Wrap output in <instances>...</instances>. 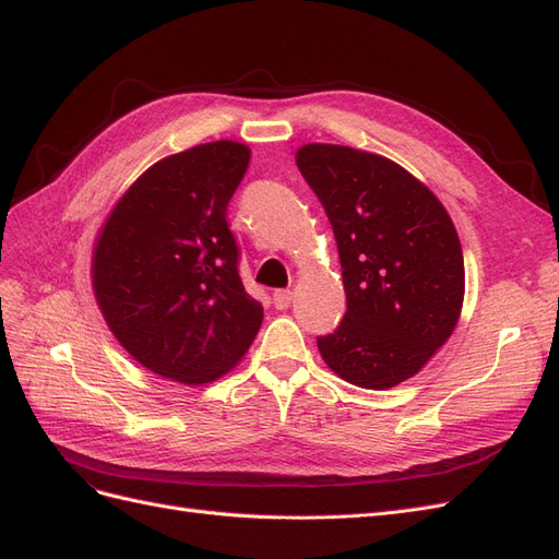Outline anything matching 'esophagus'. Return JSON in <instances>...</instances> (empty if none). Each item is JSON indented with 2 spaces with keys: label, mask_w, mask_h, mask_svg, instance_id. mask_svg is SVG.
<instances>
[{
  "label": "esophagus",
  "mask_w": 559,
  "mask_h": 559,
  "mask_svg": "<svg viewBox=\"0 0 559 559\" xmlns=\"http://www.w3.org/2000/svg\"><path fill=\"white\" fill-rule=\"evenodd\" d=\"M292 300H294V294H292L289 289H282V292H275V294H273V302H275L277 310H286V308H289Z\"/></svg>",
  "instance_id": "obj_1"
}]
</instances>
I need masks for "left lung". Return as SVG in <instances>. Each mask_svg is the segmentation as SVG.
Masks as SVG:
<instances>
[{"mask_svg":"<svg viewBox=\"0 0 559 559\" xmlns=\"http://www.w3.org/2000/svg\"><path fill=\"white\" fill-rule=\"evenodd\" d=\"M296 165L326 210L347 294L341 326L317 337L321 359L349 384L396 386L460 321V235L429 186L384 156L317 142Z\"/></svg>","mask_w":559,"mask_h":559,"instance_id":"8db88e82","label":"left lung"}]
</instances>
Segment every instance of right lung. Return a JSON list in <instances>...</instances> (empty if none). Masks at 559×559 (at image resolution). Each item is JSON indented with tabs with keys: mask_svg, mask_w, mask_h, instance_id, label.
Segmentation results:
<instances>
[{
	"mask_svg": "<svg viewBox=\"0 0 559 559\" xmlns=\"http://www.w3.org/2000/svg\"><path fill=\"white\" fill-rule=\"evenodd\" d=\"M251 151L218 140L165 156L116 200L91 280L109 331L146 370L214 382L242 361L263 306L245 289L226 207Z\"/></svg>",
	"mask_w": 559,
	"mask_h": 559,
	"instance_id": "add662e5",
	"label": "right lung"
}]
</instances>
